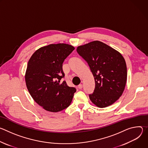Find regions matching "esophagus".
I'll return each mask as SVG.
<instances>
[{"label":"esophagus","mask_w":148,"mask_h":148,"mask_svg":"<svg viewBox=\"0 0 148 148\" xmlns=\"http://www.w3.org/2000/svg\"><path fill=\"white\" fill-rule=\"evenodd\" d=\"M77 87H78V88L79 89V90H80V89H82V84H79V85Z\"/></svg>","instance_id":"obj_1"}]
</instances>
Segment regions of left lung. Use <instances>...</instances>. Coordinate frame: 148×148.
I'll list each match as a JSON object with an SVG mask.
<instances>
[{"mask_svg":"<svg viewBox=\"0 0 148 148\" xmlns=\"http://www.w3.org/2000/svg\"><path fill=\"white\" fill-rule=\"evenodd\" d=\"M78 54L90 68L95 80L90 100L99 108L114 103L122 95L127 78V69L123 56L99 41L77 47Z\"/></svg>","mask_w":148,"mask_h":148,"instance_id":"1","label":"left lung"}]
</instances>
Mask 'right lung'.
I'll use <instances>...</instances> for the list:
<instances>
[{"label": "right lung", "mask_w": 148, "mask_h": 148, "mask_svg": "<svg viewBox=\"0 0 148 148\" xmlns=\"http://www.w3.org/2000/svg\"><path fill=\"white\" fill-rule=\"evenodd\" d=\"M74 50L69 45H50L35 51L28 62L25 75L27 90L36 102L48 111H61L72 101L76 89L62 80V67Z\"/></svg>", "instance_id": "1"}]
</instances>
